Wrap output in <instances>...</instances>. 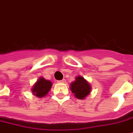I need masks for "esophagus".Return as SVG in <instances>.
Listing matches in <instances>:
<instances>
[{
    "label": "esophagus",
    "instance_id": "obj_1",
    "mask_svg": "<svg viewBox=\"0 0 133 133\" xmlns=\"http://www.w3.org/2000/svg\"><path fill=\"white\" fill-rule=\"evenodd\" d=\"M57 82H58V83H64L65 82V79L60 80V81H58Z\"/></svg>",
    "mask_w": 133,
    "mask_h": 133
}]
</instances>
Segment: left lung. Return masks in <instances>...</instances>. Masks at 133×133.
I'll use <instances>...</instances> for the list:
<instances>
[{
    "label": "left lung",
    "mask_w": 133,
    "mask_h": 133,
    "mask_svg": "<svg viewBox=\"0 0 133 133\" xmlns=\"http://www.w3.org/2000/svg\"><path fill=\"white\" fill-rule=\"evenodd\" d=\"M70 90L76 98L83 99L91 91V86L89 83L81 76L76 77V81L70 84Z\"/></svg>",
    "instance_id": "1"
}]
</instances>
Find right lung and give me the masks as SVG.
Returning <instances> with one entry per match:
<instances>
[{"mask_svg": "<svg viewBox=\"0 0 133 133\" xmlns=\"http://www.w3.org/2000/svg\"><path fill=\"white\" fill-rule=\"evenodd\" d=\"M52 87V82L45 80L44 78H40L32 88V92L35 96L42 98L49 92Z\"/></svg>", "mask_w": 133, "mask_h": 133, "instance_id": "1", "label": "right lung"}]
</instances>
